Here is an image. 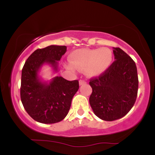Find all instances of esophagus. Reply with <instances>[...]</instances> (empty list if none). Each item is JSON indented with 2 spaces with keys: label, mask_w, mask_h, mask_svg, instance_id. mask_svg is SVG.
<instances>
[{
  "label": "esophagus",
  "mask_w": 155,
  "mask_h": 155,
  "mask_svg": "<svg viewBox=\"0 0 155 155\" xmlns=\"http://www.w3.org/2000/svg\"><path fill=\"white\" fill-rule=\"evenodd\" d=\"M86 84V81H84V80H79V85H82V84Z\"/></svg>",
  "instance_id": "34e87169"
}]
</instances>
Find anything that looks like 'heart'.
I'll return each mask as SVG.
<instances>
[{
    "instance_id": "heart-1",
    "label": "heart",
    "mask_w": 155,
    "mask_h": 155,
    "mask_svg": "<svg viewBox=\"0 0 155 155\" xmlns=\"http://www.w3.org/2000/svg\"><path fill=\"white\" fill-rule=\"evenodd\" d=\"M71 60V62H68L65 65L68 70L75 71L77 68L80 70H86L89 76H97L109 68L113 56L111 51L107 48L81 49L73 51Z\"/></svg>"
}]
</instances>
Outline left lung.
Returning a JSON list of instances; mask_svg holds the SVG:
<instances>
[{
	"mask_svg": "<svg viewBox=\"0 0 155 155\" xmlns=\"http://www.w3.org/2000/svg\"><path fill=\"white\" fill-rule=\"evenodd\" d=\"M115 61L106 71L92 79L90 104L101 120L114 121L125 116L136 102L138 79L136 63L127 53L113 47Z\"/></svg>",
	"mask_w": 155,
	"mask_h": 155,
	"instance_id": "left-lung-1",
	"label": "left lung"
}]
</instances>
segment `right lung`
I'll return each mask as SVG.
<instances>
[{"label":"right lung","instance_id":"1","mask_svg":"<svg viewBox=\"0 0 155 155\" xmlns=\"http://www.w3.org/2000/svg\"><path fill=\"white\" fill-rule=\"evenodd\" d=\"M65 46L51 45L33 51L22 71L20 97L27 113L36 122L53 124L67 116L74 95L79 90V81H68L55 76L43 81L39 72L44 65L58 71V65L66 51Z\"/></svg>","mask_w":155,"mask_h":155}]
</instances>
